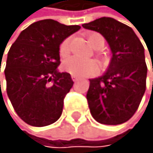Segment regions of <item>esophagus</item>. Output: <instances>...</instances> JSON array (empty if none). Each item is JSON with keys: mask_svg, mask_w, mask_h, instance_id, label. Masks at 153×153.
Masks as SVG:
<instances>
[{"mask_svg": "<svg viewBox=\"0 0 153 153\" xmlns=\"http://www.w3.org/2000/svg\"><path fill=\"white\" fill-rule=\"evenodd\" d=\"M72 80L74 81V82L78 81V80H79V77H76V76H73V75H72Z\"/></svg>", "mask_w": 153, "mask_h": 153, "instance_id": "esophagus-1", "label": "esophagus"}]
</instances>
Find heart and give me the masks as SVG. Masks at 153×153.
Masks as SVG:
<instances>
[{"instance_id":"1","label":"heart","mask_w":153,"mask_h":153,"mask_svg":"<svg viewBox=\"0 0 153 153\" xmlns=\"http://www.w3.org/2000/svg\"><path fill=\"white\" fill-rule=\"evenodd\" d=\"M88 43L95 50H100L104 46V40L100 35L91 34L88 36ZM71 38H66L61 43L59 48V54L61 57H66L70 52ZM65 71L76 77H86L96 72L97 63L94 60H83L76 56H72L63 62Z\"/></svg>"}]
</instances>
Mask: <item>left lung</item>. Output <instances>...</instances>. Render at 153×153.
I'll return each instance as SVG.
<instances>
[{"label": "left lung", "mask_w": 153, "mask_h": 153, "mask_svg": "<svg viewBox=\"0 0 153 153\" xmlns=\"http://www.w3.org/2000/svg\"><path fill=\"white\" fill-rule=\"evenodd\" d=\"M82 27L102 35L112 53L107 71L89 80L86 98L91 115L102 124L124 123L136 112L146 88L143 46L132 29L112 18H99Z\"/></svg>", "instance_id": "8db88e82"}]
</instances>
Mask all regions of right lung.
<instances>
[{
  "mask_svg": "<svg viewBox=\"0 0 153 153\" xmlns=\"http://www.w3.org/2000/svg\"><path fill=\"white\" fill-rule=\"evenodd\" d=\"M80 28L51 19L38 21L21 32L10 48L5 69L7 94L29 125L42 127L60 118L64 98L74 82L69 73L57 70L59 47Z\"/></svg>",
  "mask_w": 153,
  "mask_h": 153,
  "instance_id": "add662e5",
  "label": "right lung"
}]
</instances>
